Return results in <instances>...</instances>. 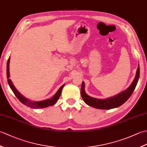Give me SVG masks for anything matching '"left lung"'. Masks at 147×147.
<instances>
[{
    "mask_svg": "<svg viewBox=\"0 0 147 147\" xmlns=\"http://www.w3.org/2000/svg\"><path fill=\"white\" fill-rule=\"evenodd\" d=\"M140 77V65L137 69L136 76L133 82L131 85L126 90H124L116 95H114L112 97H109L105 99H99L94 97H92L88 95L85 90V83L82 82V88H81V95L82 97L87 105L91 106L92 107L99 109H111L119 107L123 105L124 102H126L128 98L132 95L136 86L138 83Z\"/></svg>",
    "mask_w": 147,
    "mask_h": 147,
    "instance_id": "obj_1",
    "label": "left lung"
}]
</instances>
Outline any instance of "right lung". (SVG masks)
Instances as JSON below:
<instances>
[{"label": "right lung", "mask_w": 147, "mask_h": 147, "mask_svg": "<svg viewBox=\"0 0 147 147\" xmlns=\"http://www.w3.org/2000/svg\"><path fill=\"white\" fill-rule=\"evenodd\" d=\"M9 63H10V57L9 58L7 63V82L9 86H10L11 89L12 91L13 92L16 96L19 99L22 104L25 105L28 107L33 108V109H41V108H44V107H47L49 106H52L54 105L56 102H57V100L59 98L61 94V91L63 87L64 86L65 84L63 85H62L60 88L58 90V91L56 92L55 94L52 96L51 98L47 99L45 100H42V101H32L30 100V99H28L26 98L25 96H23L22 94L18 91V90L15 88L14 86L13 83H12L11 79H9V77H10V74H9Z\"/></svg>", "instance_id": "obj_1"}]
</instances>
